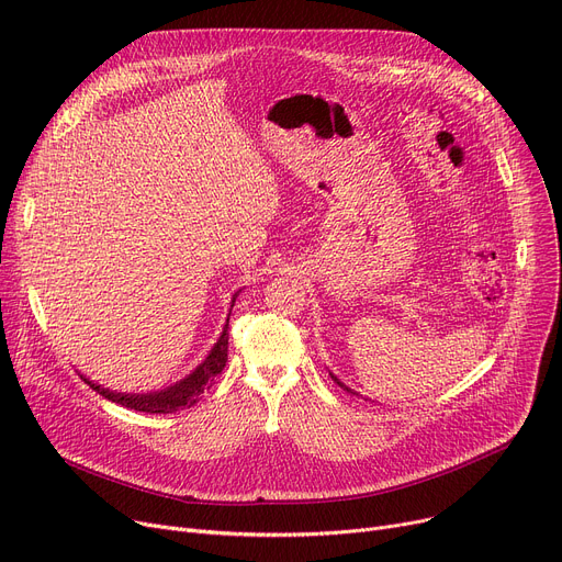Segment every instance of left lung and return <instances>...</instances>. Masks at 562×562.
<instances>
[{
	"label": "left lung",
	"mask_w": 562,
	"mask_h": 562,
	"mask_svg": "<svg viewBox=\"0 0 562 562\" xmlns=\"http://www.w3.org/2000/svg\"><path fill=\"white\" fill-rule=\"evenodd\" d=\"M333 378H335V375H333ZM335 380H337V378H335ZM337 385H341V382H339V380H337ZM341 387H344V385H341ZM344 390H346V392H350L348 387H344Z\"/></svg>",
	"instance_id": "obj_1"
}]
</instances>
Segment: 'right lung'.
<instances>
[{
    "instance_id": "1",
    "label": "right lung",
    "mask_w": 562,
    "mask_h": 562,
    "mask_svg": "<svg viewBox=\"0 0 562 562\" xmlns=\"http://www.w3.org/2000/svg\"><path fill=\"white\" fill-rule=\"evenodd\" d=\"M227 323H229V318H227ZM225 362H227V328L223 330L221 339L216 341V346L212 348L210 356H206V360L189 378L180 380L177 385H172L164 392H155V394H115V392H109V390L95 385V382H91L88 378H83V382H86V385H91L104 398H109L113 403H121L130 409L150 412V415H170V412H180V409H187V407L195 405L200 401V394L210 390L214 378L225 369Z\"/></svg>"
}]
</instances>
